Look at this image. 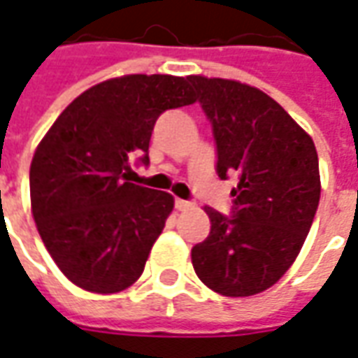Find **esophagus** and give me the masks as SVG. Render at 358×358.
<instances>
[{
    "label": "esophagus",
    "instance_id": "obj_1",
    "mask_svg": "<svg viewBox=\"0 0 358 358\" xmlns=\"http://www.w3.org/2000/svg\"><path fill=\"white\" fill-rule=\"evenodd\" d=\"M174 205H176V209L178 210H189L195 207L194 201H186V199H176V201H174Z\"/></svg>",
    "mask_w": 358,
    "mask_h": 358
}]
</instances>
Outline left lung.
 Listing matches in <instances>:
<instances>
[{"instance_id": "1", "label": "left lung", "mask_w": 358, "mask_h": 358, "mask_svg": "<svg viewBox=\"0 0 358 358\" xmlns=\"http://www.w3.org/2000/svg\"><path fill=\"white\" fill-rule=\"evenodd\" d=\"M187 84L213 126L218 176L240 178L230 217L205 207L210 232L192 263L213 292L249 297L276 284L305 243L320 201L316 148L261 90L205 76Z\"/></svg>"}]
</instances>
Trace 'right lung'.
Listing matches in <instances>:
<instances>
[{
  "label": "right lung",
  "instance_id": "obj_1",
  "mask_svg": "<svg viewBox=\"0 0 358 358\" xmlns=\"http://www.w3.org/2000/svg\"><path fill=\"white\" fill-rule=\"evenodd\" d=\"M194 101L187 78L128 74L86 90L43 136L30 164L32 215L73 284L117 293L141 276L174 199L128 182L130 161L149 164L157 118Z\"/></svg>",
  "mask_w": 358,
  "mask_h": 358
}]
</instances>
